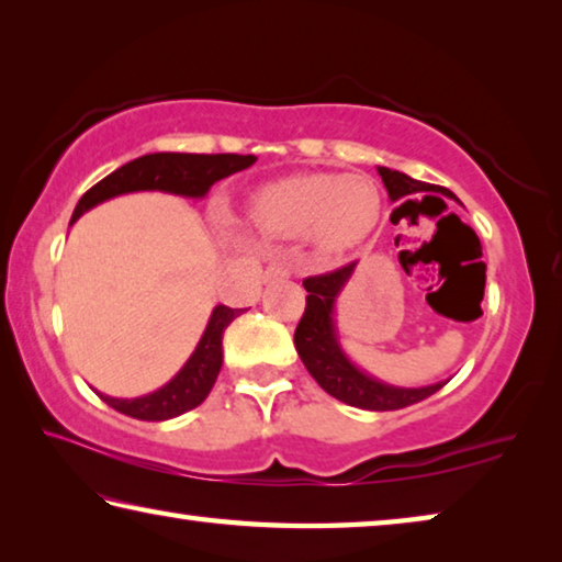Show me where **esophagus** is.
<instances>
[{
    "mask_svg": "<svg viewBox=\"0 0 562 562\" xmlns=\"http://www.w3.org/2000/svg\"><path fill=\"white\" fill-rule=\"evenodd\" d=\"M288 274H290L288 265H282V262H270V265H268V270H265V280H274V278H288Z\"/></svg>",
    "mask_w": 562,
    "mask_h": 562,
    "instance_id": "1",
    "label": "esophagus"
}]
</instances>
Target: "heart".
Returning a JSON list of instances; mask_svg holds the SVG:
<instances>
[{
  "mask_svg": "<svg viewBox=\"0 0 562 562\" xmlns=\"http://www.w3.org/2000/svg\"><path fill=\"white\" fill-rule=\"evenodd\" d=\"M247 215L268 235H310L322 252H345L376 227L382 193L372 178L357 173L294 176L260 188Z\"/></svg>",
  "mask_w": 562,
  "mask_h": 562,
  "instance_id": "b5f03b06",
  "label": "heart"
}]
</instances>
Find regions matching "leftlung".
<instances>
[{
	"mask_svg": "<svg viewBox=\"0 0 562 562\" xmlns=\"http://www.w3.org/2000/svg\"><path fill=\"white\" fill-rule=\"evenodd\" d=\"M376 170L382 176V183L392 201L424 193V190H434V193H441L456 201V195L449 188L422 183V180H414L412 176L398 173V170L384 166H379ZM355 268L357 262H349L335 272L317 274V278H307L302 282L304 290L310 292L307 307H304L300 325L294 329V347H297L302 364L307 367V372L315 376V382L329 396H335L349 406L369 408V412H394V408L424 402L426 396L439 392L443 384L439 382L418 389L384 384L379 379L369 376L367 372H361L355 361L345 355V349H341L335 325V304Z\"/></svg>",
	"mask_w": 562,
	"mask_h": 562,
	"instance_id": "obj_1",
	"label": "left lung"
}]
</instances>
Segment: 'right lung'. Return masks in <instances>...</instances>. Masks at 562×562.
Wrapping results in <instances>:
<instances>
[{
    "label": "right lung",
    "mask_w": 562,
    "mask_h": 562,
    "mask_svg": "<svg viewBox=\"0 0 562 562\" xmlns=\"http://www.w3.org/2000/svg\"><path fill=\"white\" fill-rule=\"evenodd\" d=\"M255 156H237V154H148L140 156L131 164L113 170L111 176L99 180L97 186L89 188L76 203L71 223L97 207L103 201H111L116 195L138 193V190H164V193L183 195V198H205L213 183L227 176L245 170L255 164ZM243 310L225 307L217 304L213 310L207 327L193 355L180 367V372L156 392L136 396V398H119L97 392L111 408L126 414L140 422H166L190 412L198 404L205 402L223 367V331L231 322L240 315Z\"/></svg>",
    "instance_id": "1"
}]
</instances>
